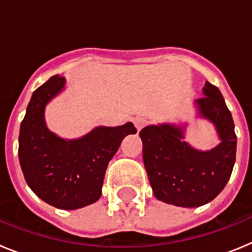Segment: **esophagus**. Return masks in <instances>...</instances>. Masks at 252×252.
I'll use <instances>...</instances> for the list:
<instances>
[{"label": "esophagus", "instance_id": "obj_1", "mask_svg": "<svg viewBox=\"0 0 252 252\" xmlns=\"http://www.w3.org/2000/svg\"><path fill=\"white\" fill-rule=\"evenodd\" d=\"M146 124H148V121H146L145 117H135L133 119V125H135V127L137 128V131H140L141 128H144L146 126Z\"/></svg>", "mask_w": 252, "mask_h": 252}]
</instances>
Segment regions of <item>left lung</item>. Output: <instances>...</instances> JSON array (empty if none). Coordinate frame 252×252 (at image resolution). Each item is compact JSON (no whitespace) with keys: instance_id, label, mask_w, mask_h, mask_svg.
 Here are the masks:
<instances>
[{"instance_id":"left-lung-1","label":"left lung","mask_w":252,"mask_h":252,"mask_svg":"<svg viewBox=\"0 0 252 252\" xmlns=\"http://www.w3.org/2000/svg\"><path fill=\"white\" fill-rule=\"evenodd\" d=\"M206 95L197 99L201 116L216 125L222 142L198 151L183 141L173 125L146 126L140 131L142 158L151 188L159 201L179 207H199L215 199L227 184L236 160L235 124L217 87L206 82Z\"/></svg>"}]
</instances>
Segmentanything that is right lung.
Here are the masks:
<instances>
[{
	"mask_svg": "<svg viewBox=\"0 0 252 252\" xmlns=\"http://www.w3.org/2000/svg\"><path fill=\"white\" fill-rule=\"evenodd\" d=\"M65 79L51 77L31 97L20 126L19 159L26 183L44 202L77 209L98 201L108 161L122 140L136 133L131 122L97 127L78 140H63L48 130L44 110L63 90Z\"/></svg>",
	"mask_w": 252,
	"mask_h": 252,
	"instance_id": "right-lung-1",
	"label": "right lung"
}]
</instances>
